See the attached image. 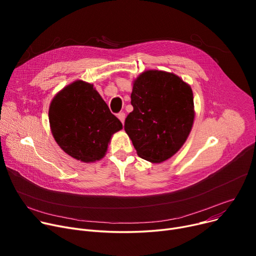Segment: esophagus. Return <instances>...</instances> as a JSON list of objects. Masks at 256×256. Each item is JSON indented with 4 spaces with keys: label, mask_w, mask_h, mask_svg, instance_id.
<instances>
[{
    "label": "esophagus",
    "mask_w": 256,
    "mask_h": 256,
    "mask_svg": "<svg viewBox=\"0 0 256 256\" xmlns=\"http://www.w3.org/2000/svg\"><path fill=\"white\" fill-rule=\"evenodd\" d=\"M117 117L119 118V120L121 121V122L124 124V120H126V114H124V112H120V113H118Z\"/></svg>",
    "instance_id": "1"
}]
</instances>
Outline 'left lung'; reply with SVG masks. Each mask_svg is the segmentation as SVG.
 <instances>
[{
	"label": "left lung",
	"instance_id": "1",
	"mask_svg": "<svg viewBox=\"0 0 256 256\" xmlns=\"http://www.w3.org/2000/svg\"><path fill=\"white\" fill-rule=\"evenodd\" d=\"M134 108L124 130L140 158L162 163L184 144L193 126V91L176 74L145 70L132 82Z\"/></svg>",
	"mask_w": 256,
	"mask_h": 256
}]
</instances>
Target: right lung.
Returning a JSON list of instances; mask_svg holds the SVG:
<instances>
[{
	"label": "right lung",
	"instance_id": "add662e5",
	"mask_svg": "<svg viewBox=\"0 0 256 256\" xmlns=\"http://www.w3.org/2000/svg\"><path fill=\"white\" fill-rule=\"evenodd\" d=\"M50 126L57 144L83 163L102 160L112 136L122 124L92 84L76 80L59 91L50 102Z\"/></svg>",
	"mask_w": 256,
	"mask_h": 256
}]
</instances>
